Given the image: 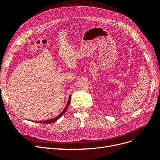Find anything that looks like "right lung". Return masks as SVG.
<instances>
[{
	"label": "right lung",
	"instance_id": "right-lung-1",
	"mask_svg": "<svg viewBox=\"0 0 160 160\" xmlns=\"http://www.w3.org/2000/svg\"><path fill=\"white\" fill-rule=\"evenodd\" d=\"M71 95H70L69 97V100H68V102H67V104L65 106V108H64V110L62 111V112L60 114L58 115L57 117H56L55 118L51 119H49V120H47V121H33V122H39V123H44V124H50V123H52L54 122H56L57 120H58L60 118V117L64 114V113L66 112L67 108H68L69 104H70V101H71Z\"/></svg>",
	"mask_w": 160,
	"mask_h": 160
}]
</instances>
